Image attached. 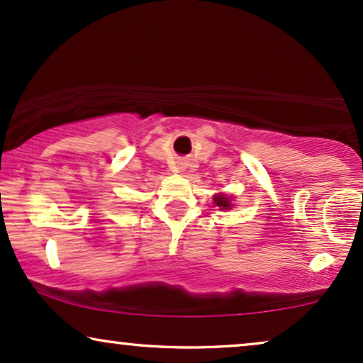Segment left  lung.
Segmentation results:
<instances>
[{"instance_id": "left-lung-1", "label": "left lung", "mask_w": 363, "mask_h": 363, "mask_svg": "<svg viewBox=\"0 0 363 363\" xmlns=\"http://www.w3.org/2000/svg\"><path fill=\"white\" fill-rule=\"evenodd\" d=\"M214 204L219 207L220 211H225V209H230L232 204H230V197L225 196V194H216L214 196Z\"/></svg>"}]
</instances>
